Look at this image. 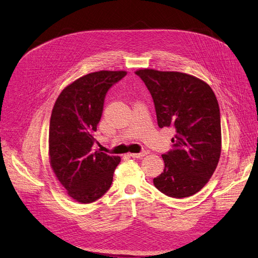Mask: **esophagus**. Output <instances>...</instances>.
<instances>
[{
  "label": "esophagus",
  "mask_w": 258,
  "mask_h": 258,
  "mask_svg": "<svg viewBox=\"0 0 258 258\" xmlns=\"http://www.w3.org/2000/svg\"><path fill=\"white\" fill-rule=\"evenodd\" d=\"M146 154H148V152L143 151V152H140V153H131L129 156H131L132 158H141V157L145 156Z\"/></svg>",
  "instance_id": "obj_1"
}]
</instances>
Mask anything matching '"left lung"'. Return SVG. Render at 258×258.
Segmentation results:
<instances>
[{
  "label": "left lung",
  "mask_w": 258,
  "mask_h": 258,
  "mask_svg": "<svg viewBox=\"0 0 258 258\" xmlns=\"http://www.w3.org/2000/svg\"><path fill=\"white\" fill-rule=\"evenodd\" d=\"M154 102L159 128L176 131L172 149L162 155L165 167L153 182L175 199L199 192L218 165L221 151L220 110L212 88L201 79L178 72H136Z\"/></svg>",
  "instance_id": "1"
}]
</instances>
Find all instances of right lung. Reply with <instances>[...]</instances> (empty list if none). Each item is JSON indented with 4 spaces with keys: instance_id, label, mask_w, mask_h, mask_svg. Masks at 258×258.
<instances>
[{
    "instance_id": "add662e5",
    "label": "right lung",
    "mask_w": 258,
    "mask_h": 258,
    "mask_svg": "<svg viewBox=\"0 0 258 258\" xmlns=\"http://www.w3.org/2000/svg\"><path fill=\"white\" fill-rule=\"evenodd\" d=\"M126 72L88 74L62 90L52 110L48 153L53 171L79 203L99 200L112 185L119 156L92 152L106 93Z\"/></svg>"
}]
</instances>
